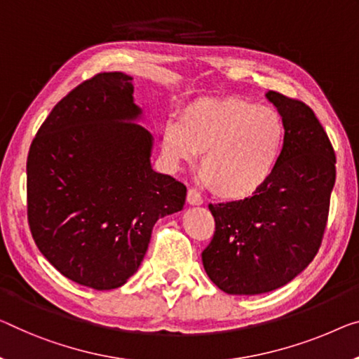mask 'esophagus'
Listing matches in <instances>:
<instances>
[{
	"label": "esophagus",
	"instance_id": "esophagus-1",
	"mask_svg": "<svg viewBox=\"0 0 359 359\" xmlns=\"http://www.w3.org/2000/svg\"><path fill=\"white\" fill-rule=\"evenodd\" d=\"M187 203L191 206H200V205H203V198L200 196V194H198L196 190L190 189L189 191H187Z\"/></svg>",
	"mask_w": 359,
	"mask_h": 359
}]
</instances>
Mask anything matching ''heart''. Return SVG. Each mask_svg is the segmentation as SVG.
I'll use <instances>...</instances> for the list:
<instances>
[{
  "label": "heart",
  "mask_w": 359,
  "mask_h": 359,
  "mask_svg": "<svg viewBox=\"0 0 359 359\" xmlns=\"http://www.w3.org/2000/svg\"><path fill=\"white\" fill-rule=\"evenodd\" d=\"M285 122L274 108L233 98H201L180 111L163 132V156L170 168L195 161L214 195L247 200L263 189L279 164Z\"/></svg>",
  "instance_id": "b5f03b06"
}]
</instances>
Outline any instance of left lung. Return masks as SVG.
<instances>
[{
    "instance_id": "obj_1",
    "label": "left lung",
    "mask_w": 359,
    "mask_h": 359,
    "mask_svg": "<svg viewBox=\"0 0 359 359\" xmlns=\"http://www.w3.org/2000/svg\"><path fill=\"white\" fill-rule=\"evenodd\" d=\"M266 98L285 122V145L251 198L210 205L216 222L201 253L210 279L231 295H259L304 271L323 242L335 184V153L311 108L277 92Z\"/></svg>"
}]
</instances>
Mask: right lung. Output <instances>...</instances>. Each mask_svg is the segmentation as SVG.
<instances>
[{
	"label": "right lung",
	"mask_w": 359,
	"mask_h": 359,
	"mask_svg": "<svg viewBox=\"0 0 359 359\" xmlns=\"http://www.w3.org/2000/svg\"><path fill=\"white\" fill-rule=\"evenodd\" d=\"M132 77L103 72L57 103L27 158V214L41 255L95 290L124 285L154 224L185 205L184 184L151 168Z\"/></svg>",
	"instance_id": "obj_1"
}]
</instances>
